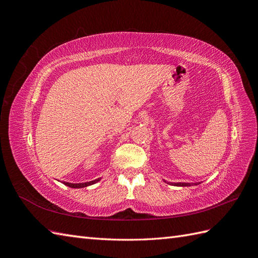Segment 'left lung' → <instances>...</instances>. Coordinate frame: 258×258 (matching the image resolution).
Returning <instances> with one entry per match:
<instances>
[{"instance_id":"1","label":"left lung","mask_w":258,"mask_h":258,"mask_svg":"<svg viewBox=\"0 0 258 258\" xmlns=\"http://www.w3.org/2000/svg\"><path fill=\"white\" fill-rule=\"evenodd\" d=\"M171 185H174V186H191L192 183H169ZM200 183H194V185H198Z\"/></svg>"}]
</instances>
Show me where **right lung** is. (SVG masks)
<instances>
[{
    "instance_id": "1",
    "label": "right lung",
    "mask_w": 258,
    "mask_h": 258,
    "mask_svg": "<svg viewBox=\"0 0 258 258\" xmlns=\"http://www.w3.org/2000/svg\"><path fill=\"white\" fill-rule=\"evenodd\" d=\"M101 179V177L97 178V179H93V181H90V182H86V183H76V184H73V183H68V182H63L64 185L69 186V187H72V188H83V187H87L89 185H92V184H96L97 182H99Z\"/></svg>"
}]
</instances>
